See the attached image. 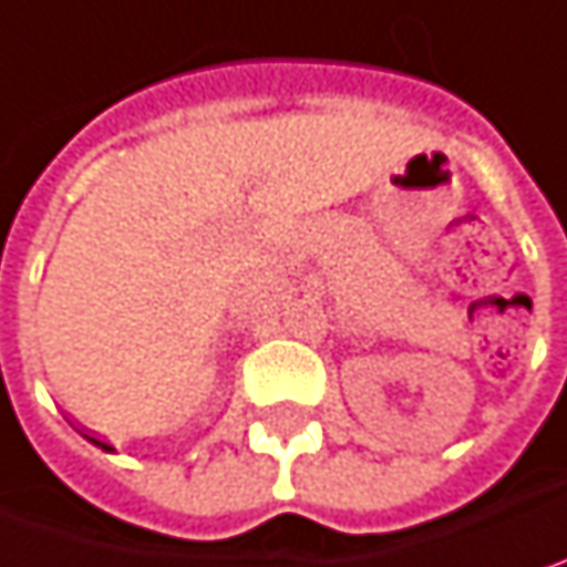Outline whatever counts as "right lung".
Segmentation results:
<instances>
[{
    "label": "right lung",
    "instance_id": "obj_1",
    "mask_svg": "<svg viewBox=\"0 0 567 567\" xmlns=\"http://www.w3.org/2000/svg\"><path fill=\"white\" fill-rule=\"evenodd\" d=\"M90 437V435H86ZM90 441H93V444H100V447H103V451H113V447H110V444H106V441H96V437H90Z\"/></svg>",
    "mask_w": 567,
    "mask_h": 567
}]
</instances>
